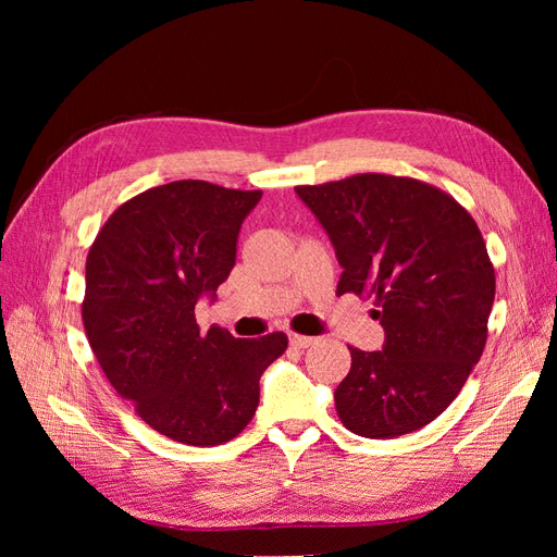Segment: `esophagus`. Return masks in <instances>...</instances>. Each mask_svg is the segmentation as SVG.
Masks as SVG:
<instances>
[{
    "label": "esophagus",
    "mask_w": 557,
    "mask_h": 557,
    "mask_svg": "<svg viewBox=\"0 0 557 557\" xmlns=\"http://www.w3.org/2000/svg\"><path fill=\"white\" fill-rule=\"evenodd\" d=\"M318 339H315V336H305V334H290V344L293 346H297V348H309L311 344H315Z\"/></svg>",
    "instance_id": "obj_1"
}]
</instances>
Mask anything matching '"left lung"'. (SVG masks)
I'll return each instance as SVG.
<instances>
[{"mask_svg":"<svg viewBox=\"0 0 557 557\" xmlns=\"http://www.w3.org/2000/svg\"><path fill=\"white\" fill-rule=\"evenodd\" d=\"M297 195L330 234L344 267L336 295L374 297L383 350L350 348L334 391L339 420L367 440L425 428L458 397L481 360L495 269L469 211L434 185L356 174Z\"/></svg>","mask_w":557,"mask_h":557,"instance_id":"1","label":"left lung"}]
</instances>
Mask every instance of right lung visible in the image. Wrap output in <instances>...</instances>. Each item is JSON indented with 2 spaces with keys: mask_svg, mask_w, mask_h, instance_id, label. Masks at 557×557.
<instances>
[{
  "mask_svg": "<svg viewBox=\"0 0 557 557\" xmlns=\"http://www.w3.org/2000/svg\"><path fill=\"white\" fill-rule=\"evenodd\" d=\"M260 197L209 181L158 185L117 207L88 252L81 315L95 358L144 423L178 444L234 440L288 348L283 332L234 339L195 318L197 299L230 276Z\"/></svg>",
  "mask_w": 557,
  "mask_h": 557,
  "instance_id": "right-lung-1",
  "label": "right lung"
}]
</instances>
